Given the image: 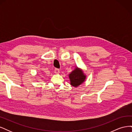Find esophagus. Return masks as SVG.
Returning <instances> with one entry per match:
<instances>
[{"label":"esophagus","instance_id":"esophagus-1","mask_svg":"<svg viewBox=\"0 0 132 132\" xmlns=\"http://www.w3.org/2000/svg\"><path fill=\"white\" fill-rule=\"evenodd\" d=\"M54 73H55V74H58L59 73V69H54Z\"/></svg>","mask_w":132,"mask_h":132}]
</instances>
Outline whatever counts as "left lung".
I'll use <instances>...</instances> for the list:
<instances>
[{"mask_svg":"<svg viewBox=\"0 0 132 132\" xmlns=\"http://www.w3.org/2000/svg\"><path fill=\"white\" fill-rule=\"evenodd\" d=\"M70 84L74 87H78L85 81L86 75L82 69L75 67V69L68 75Z\"/></svg>","mask_w":132,"mask_h":132,"instance_id":"obj_1","label":"left lung"}]
</instances>
